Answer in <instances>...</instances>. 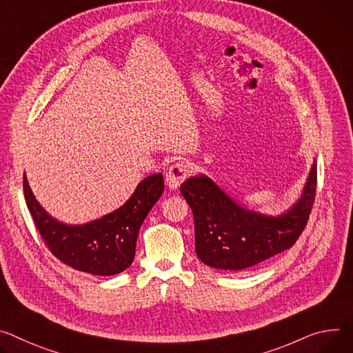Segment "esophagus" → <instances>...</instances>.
<instances>
[{"instance_id": "34e87169", "label": "esophagus", "mask_w": 353, "mask_h": 353, "mask_svg": "<svg viewBox=\"0 0 353 353\" xmlns=\"http://www.w3.org/2000/svg\"><path fill=\"white\" fill-rule=\"evenodd\" d=\"M188 174V168L185 163L179 162L173 166L169 168V170L166 172V184L170 190H176L180 187V184L185 180Z\"/></svg>"}]
</instances>
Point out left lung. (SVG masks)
<instances>
[{"instance_id":"8db88e82","label":"left lung","mask_w":353,"mask_h":353,"mask_svg":"<svg viewBox=\"0 0 353 353\" xmlns=\"http://www.w3.org/2000/svg\"><path fill=\"white\" fill-rule=\"evenodd\" d=\"M316 165L312 163L301 197L280 215L239 205L205 174L187 179L180 191L194 216L197 258L214 269L243 270L290 249L315 200Z\"/></svg>"}]
</instances>
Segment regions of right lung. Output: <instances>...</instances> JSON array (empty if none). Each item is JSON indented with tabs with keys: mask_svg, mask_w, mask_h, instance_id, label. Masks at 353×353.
Here are the masks:
<instances>
[{
	"mask_svg": "<svg viewBox=\"0 0 353 353\" xmlns=\"http://www.w3.org/2000/svg\"><path fill=\"white\" fill-rule=\"evenodd\" d=\"M163 174L143 179L134 194L115 211L80 225L60 222L38 203L23 174V194L49 250L65 265L94 276H114L130 268L141 225L163 194Z\"/></svg>",
	"mask_w": 353,
	"mask_h": 353,
	"instance_id": "add662e5",
	"label": "right lung"
}]
</instances>
